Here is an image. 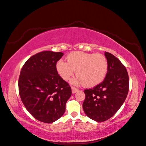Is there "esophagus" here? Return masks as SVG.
<instances>
[{
  "label": "esophagus",
  "instance_id": "1",
  "mask_svg": "<svg viewBox=\"0 0 146 146\" xmlns=\"http://www.w3.org/2000/svg\"><path fill=\"white\" fill-rule=\"evenodd\" d=\"M78 91V88L74 87V86H71V92H72V94H75V93Z\"/></svg>",
  "mask_w": 146,
  "mask_h": 146
}]
</instances>
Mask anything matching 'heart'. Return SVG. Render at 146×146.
I'll list each match as a JSON object with an SVG mask.
<instances>
[{
    "instance_id": "b5f03b06",
    "label": "heart",
    "mask_w": 146,
    "mask_h": 146,
    "mask_svg": "<svg viewBox=\"0 0 146 146\" xmlns=\"http://www.w3.org/2000/svg\"><path fill=\"white\" fill-rule=\"evenodd\" d=\"M66 62L59 60L56 68L64 81H68L76 71L78 78L73 83H82L85 87L91 88L100 84L106 76L108 61L103 54L74 51L66 56Z\"/></svg>"
}]
</instances>
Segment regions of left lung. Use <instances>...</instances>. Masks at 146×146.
Masks as SVG:
<instances>
[{
  "label": "left lung",
  "instance_id": "obj_1",
  "mask_svg": "<svg viewBox=\"0 0 146 146\" xmlns=\"http://www.w3.org/2000/svg\"><path fill=\"white\" fill-rule=\"evenodd\" d=\"M108 61L106 76L100 84L85 90L84 112L97 122H104L114 115L128 94L129 79L125 67L115 56L105 52Z\"/></svg>",
  "mask_w": 146,
  "mask_h": 146
}]
</instances>
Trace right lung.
Here are the masks:
<instances>
[{"instance_id":"1","label":"right lung","mask_w":146,"mask_h":146,"mask_svg":"<svg viewBox=\"0 0 146 146\" xmlns=\"http://www.w3.org/2000/svg\"><path fill=\"white\" fill-rule=\"evenodd\" d=\"M61 52L45 51L29 58L21 71L18 85L27 110L39 121L52 123L63 115L71 95L68 83L58 75Z\"/></svg>"}]
</instances>
